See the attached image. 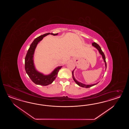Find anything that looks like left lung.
<instances>
[{
    "label": "left lung",
    "instance_id": "8db88e82",
    "mask_svg": "<svg viewBox=\"0 0 129 129\" xmlns=\"http://www.w3.org/2000/svg\"><path fill=\"white\" fill-rule=\"evenodd\" d=\"M92 46H94V47H95V48H96V49H98V51H99V53L102 56V58H103V60H104V62L105 63V66H106V57H105V55L104 54V52H103V51H102L101 47H100V46H99L98 44L95 43H92ZM74 70L72 71V78H73V80H74L75 82H76V83L77 85H78V86H81V87H82L89 88V87H91V86H94V85H96L98 83V82L97 83L94 84L86 85V84H83V83H81V82H79V81H78V80H77L75 79V78L74 76Z\"/></svg>",
    "mask_w": 129,
    "mask_h": 129
}]
</instances>
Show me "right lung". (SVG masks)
<instances>
[{
	"instance_id": "1",
	"label": "right lung",
	"mask_w": 129,
	"mask_h": 129,
	"mask_svg": "<svg viewBox=\"0 0 129 129\" xmlns=\"http://www.w3.org/2000/svg\"><path fill=\"white\" fill-rule=\"evenodd\" d=\"M50 34L54 36L58 35V34L48 33L35 38L31 44L25 58V70L31 81L36 85L45 86L51 84L57 77L59 70L62 67H57L49 75H44L35 68L34 61L35 49L37 44L45 36Z\"/></svg>"
}]
</instances>
